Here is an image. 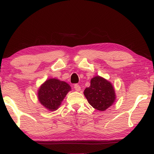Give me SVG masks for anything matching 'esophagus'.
Segmentation results:
<instances>
[{"mask_svg": "<svg viewBox=\"0 0 154 154\" xmlns=\"http://www.w3.org/2000/svg\"><path fill=\"white\" fill-rule=\"evenodd\" d=\"M74 88L75 90L77 91V92H79V91L81 90V87L79 86V85H78V84H75L74 85Z\"/></svg>", "mask_w": 154, "mask_h": 154, "instance_id": "obj_1", "label": "esophagus"}]
</instances>
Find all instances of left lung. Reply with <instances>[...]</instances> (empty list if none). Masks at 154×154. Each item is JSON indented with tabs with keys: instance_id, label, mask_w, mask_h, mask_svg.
Masks as SVG:
<instances>
[{
	"instance_id": "1",
	"label": "left lung",
	"mask_w": 154,
	"mask_h": 154,
	"mask_svg": "<svg viewBox=\"0 0 154 154\" xmlns=\"http://www.w3.org/2000/svg\"><path fill=\"white\" fill-rule=\"evenodd\" d=\"M83 94L90 105L101 111H105L113 105L116 98L111 82L100 76L91 79L90 86L85 88Z\"/></svg>"
}]
</instances>
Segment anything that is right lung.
<instances>
[{
  "instance_id": "obj_1",
  "label": "right lung",
  "mask_w": 154,
  "mask_h": 154,
  "mask_svg": "<svg viewBox=\"0 0 154 154\" xmlns=\"http://www.w3.org/2000/svg\"><path fill=\"white\" fill-rule=\"evenodd\" d=\"M71 88L67 83L57 79H49L38 90L40 103L49 111H56L60 106Z\"/></svg>"
}]
</instances>
